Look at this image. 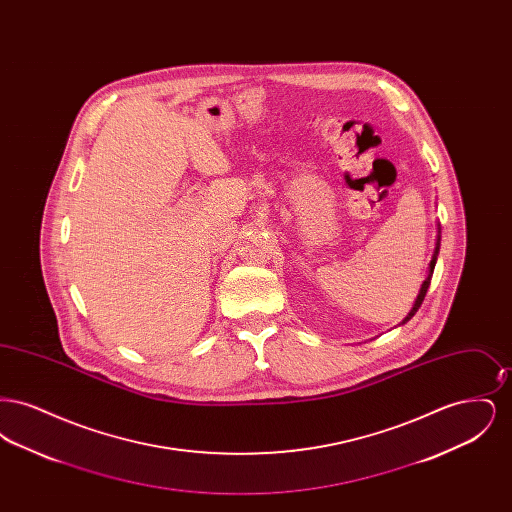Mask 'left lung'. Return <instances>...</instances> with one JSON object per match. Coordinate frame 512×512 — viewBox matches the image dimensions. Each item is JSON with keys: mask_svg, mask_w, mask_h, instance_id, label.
<instances>
[{"mask_svg": "<svg viewBox=\"0 0 512 512\" xmlns=\"http://www.w3.org/2000/svg\"><path fill=\"white\" fill-rule=\"evenodd\" d=\"M439 244H441V226L438 224V240H436L434 255H432V261H430V267H428V276H426V280L422 282V286H420V292H418L416 299H414L413 309L409 311V315H407V317L403 318V322H401V324L409 322V320L414 317V313L420 309V305H422V301H424V297H426V292H428V288H430V280H432V274H434V268H436V261H438Z\"/></svg>", "mask_w": 512, "mask_h": 512, "instance_id": "left-lung-1", "label": "left lung"}]
</instances>
